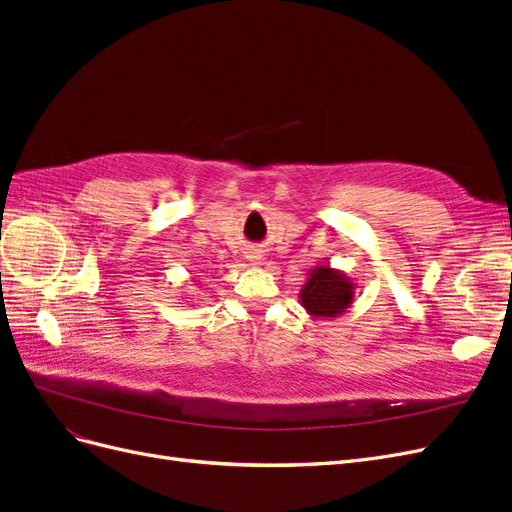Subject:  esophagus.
<instances>
[{"instance_id":"esophagus-1","label":"esophagus","mask_w":512,"mask_h":512,"mask_svg":"<svg viewBox=\"0 0 512 512\" xmlns=\"http://www.w3.org/2000/svg\"><path fill=\"white\" fill-rule=\"evenodd\" d=\"M250 258H258V256H250Z\"/></svg>"}]
</instances>
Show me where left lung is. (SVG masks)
<instances>
[{"mask_svg":"<svg viewBox=\"0 0 512 512\" xmlns=\"http://www.w3.org/2000/svg\"><path fill=\"white\" fill-rule=\"evenodd\" d=\"M356 284L344 271L331 265L309 269L307 280L301 286L299 303L312 318H339L354 303Z\"/></svg>","mask_w":512,"mask_h":512,"instance_id":"8db88e82","label":"left lung"}]
</instances>
